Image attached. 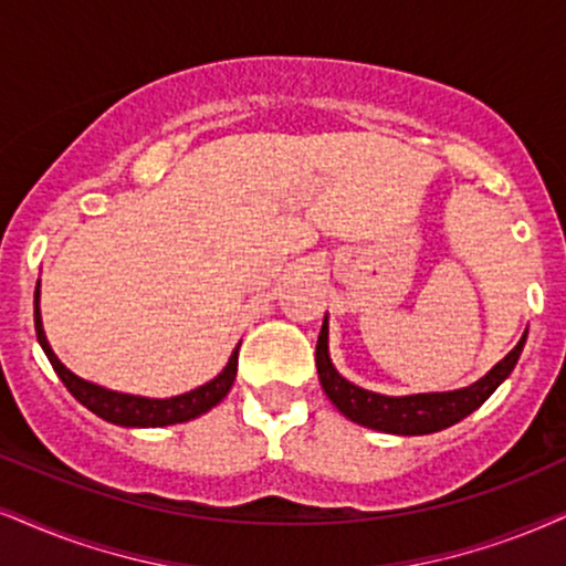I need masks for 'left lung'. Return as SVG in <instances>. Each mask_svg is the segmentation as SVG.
Here are the masks:
<instances>
[{
    "label": "left lung",
    "instance_id": "8db88e82",
    "mask_svg": "<svg viewBox=\"0 0 566 566\" xmlns=\"http://www.w3.org/2000/svg\"><path fill=\"white\" fill-rule=\"evenodd\" d=\"M525 338L527 331L520 338V344L478 382L459 390H443V394L382 396L340 378L338 369L333 367L331 354H327V315L317 338L315 361L327 399L352 422L380 432H394V436H428V432L451 428V424L464 420L467 415H472L480 403H485L488 396L512 375L522 354V346H525Z\"/></svg>",
    "mask_w": 566,
    "mask_h": 566
}]
</instances>
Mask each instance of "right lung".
<instances>
[{
  "mask_svg": "<svg viewBox=\"0 0 566 566\" xmlns=\"http://www.w3.org/2000/svg\"><path fill=\"white\" fill-rule=\"evenodd\" d=\"M33 323H36V338L41 348H44L46 359L52 361L54 373H57V378L65 382L70 394H73L88 411H94L96 417H102V420L113 424H123V428H165V424L188 422L193 420V417L205 415V411L218 407V403L226 399L230 386H233L235 380V369H239L241 344L235 346L233 354H230L228 365L222 367L218 378L205 382V386L188 390V394L172 396V399H146V396L117 394V390L102 388L96 386V382H88L78 378L75 373H70V369L57 359V354L52 352V346H49V340L44 336V325H41L39 283H36V294H33Z\"/></svg>",
  "mask_w": 566,
  "mask_h": 566,
  "instance_id": "1",
  "label": "right lung"
}]
</instances>
